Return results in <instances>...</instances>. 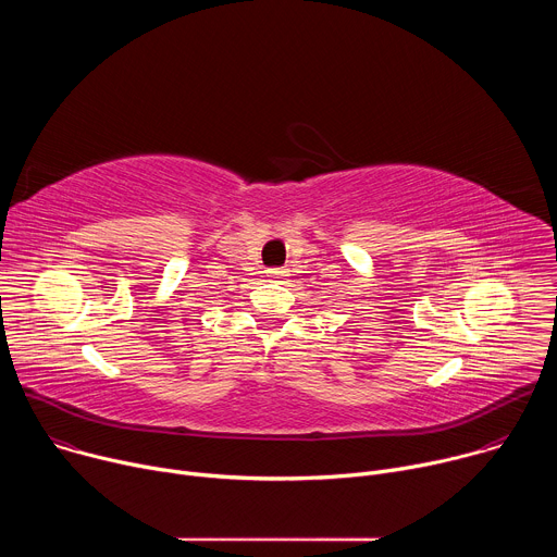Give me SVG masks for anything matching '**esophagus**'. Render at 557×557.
I'll return each instance as SVG.
<instances>
[{"label": "esophagus", "instance_id": "1", "mask_svg": "<svg viewBox=\"0 0 557 557\" xmlns=\"http://www.w3.org/2000/svg\"><path fill=\"white\" fill-rule=\"evenodd\" d=\"M267 275H269L271 280H275V282H280V280L286 277V271H284V269H269Z\"/></svg>", "mask_w": 557, "mask_h": 557}]
</instances>
